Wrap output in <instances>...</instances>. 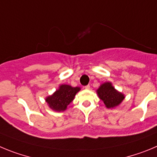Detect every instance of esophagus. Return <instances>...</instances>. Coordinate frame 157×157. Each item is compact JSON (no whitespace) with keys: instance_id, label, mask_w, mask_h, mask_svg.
I'll list each match as a JSON object with an SVG mask.
<instances>
[{"instance_id":"obj_1","label":"esophagus","mask_w":157,"mask_h":157,"mask_svg":"<svg viewBox=\"0 0 157 157\" xmlns=\"http://www.w3.org/2000/svg\"><path fill=\"white\" fill-rule=\"evenodd\" d=\"M84 88L86 89V90H88V89H90V85H87L84 87Z\"/></svg>"}]
</instances>
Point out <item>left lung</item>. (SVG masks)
<instances>
[{"mask_svg": "<svg viewBox=\"0 0 157 157\" xmlns=\"http://www.w3.org/2000/svg\"><path fill=\"white\" fill-rule=\"evenodd\" d=\"M96 92L98 98L108 109H113L118 106L125 98L124 94L117 91L111 82H105L101 84Z\"/></svg>", "mask_w": 157, "mask_h": 157, "instance_id": "left-lung-1", "label": "left lung"}]
</instances>
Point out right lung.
Masks as SVG:
<instances>
[{
	"instance_id": "1",
	"label": "right lung",
	"mask_w": 157,
	"mask_h": 157,
	"mask_svg": "<svg viewBox=\"0 0 157 157\" xmlns=\"http://www.w3.org/2000/svg\"><path fill=\"white\" fill-rule=\"evenodd\" d=\"M80 91V87H72L68 84H61L52 95L45 98V101L52 110L63 112L75 98L77 92Z\"/></svg>"
}]
</instances>
